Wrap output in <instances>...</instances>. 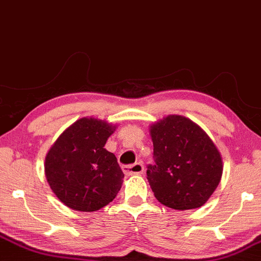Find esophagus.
Returning <instances> with one entry per match:
<instances>
[{
  "mask_svg": "<svg viewBox=\"0 0 261 261\" xmlns=\"http://www.w3.org/2000/svg\"><path fill=\"white\" fill-rule=\"evenodd\" d=\"M122 171L126 175H140L143 172V164L139 162L131 165H124L122 166Z\"/></svg>",
  "mask_w": 261,
  "mask_h": 261,
  "instance_id": "1",
  "label": "esophagus"
}]
</instances>
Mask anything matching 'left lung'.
<instances>
[{"label": "left lung", "mask_w": 261, "mask_h": 261, "mask_svg": "<svg viewBox=\"0 0 261 261\" xmlns=\"http://www.w3.org/2000/svg\"><path fill=\"white\" fill-rule=\"evenodd\" d=\"M154 164L147 180L155 198L176 210L202 206L220 182L222 162L209 136L190 119L169 115L150 127Z\"/></svg>", "instance_id": "left-lung-1"}]
</instances>
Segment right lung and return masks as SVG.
<instances>
[{"mask_svg":"<svg viewBox=\"0 0 261 261\" xmlns=\"http://www.w3.org/2000/svg\"><path fill=\"white\" fill-rule=\"evenodd\" d=\"M115 126L93 118L75 121L46 155L45 174L62 203L96 212L117 197L124 174L117 156L105 148Z\"/></svg>","mask_w":261,"mask_h":261,"instance_id":"1","label":"right lung"}]
</instances>
